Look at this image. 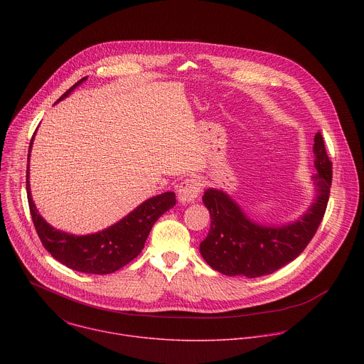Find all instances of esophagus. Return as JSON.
<instances>
[{"mask_svg": "<svg viewBox=\"0 0 364 364\" xmlns=\"http://www.w3.org/2000/svg\"><path fill=\"white\" fill-rule=\"evenodd\" d=\"M201 186L196 178H186L177 190L178 201L180 203H191L200 196Z\"/></svg>", "mask_w": 364, "mask_h": 364, "instance_id": "34e87169", "label": "esophagus"}]
</instances>
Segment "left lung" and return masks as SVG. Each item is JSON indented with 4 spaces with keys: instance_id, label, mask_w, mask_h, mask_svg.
I'll use <instances>...</instances> for the list:
<instances>
[{
    "instance_id": "8db88e82",
    "label": "left lung",
    "mask_w": 364,
    "mask_h": 364,
    "mask_svg": "<svg viewBox=\"0 0 364 364\" xmlns=\"http://www.w3.org/2000/svg\"><path fill=\"white\" fill-rule=\"evenodd\" d=\"M313 151L317 197L306 213L292 223L259 225L250 220L225 191H204L203 203L210 212L212 223L209 235L200 243V253L215 271L228 277L259 278L292 262L306 247L324 218L333 178V163L320 132L314 136Z\"/></svg>"
}]
</instances>
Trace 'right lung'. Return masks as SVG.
Wrapping results in <instances>:
<instances>
[{
  "instance_id": "right-lung-1",
  "label": "right lung",
  "mask_w": 364,
  "mask_h": 364,
  "mask_svg": "<svg viewBox=\"0 0 364 364\" xmlns=\"http://www.w3.org/2000/svg\"><path fill=\"white\" fill-rule=\"evenodd\" d=\"M86 79L87 77H83L77 83H75L68 92H65L59 97L58 102L68 97ZM33 139L34 135L30 142L28 161ZM26 180L31 219L46 250L56 261L66 265L68 268L77 272L95 275L112 274L129 264L132 259H135L144 249V243L154 223L167 210H170L171 207H174L177 201L173 191L154 196L139 204L135 210H132L115 225L92 235L76 236L55 229L38 215V210L36 209L34 201L31 198L28 167Z\"/></svg>"
}]
</instances>
